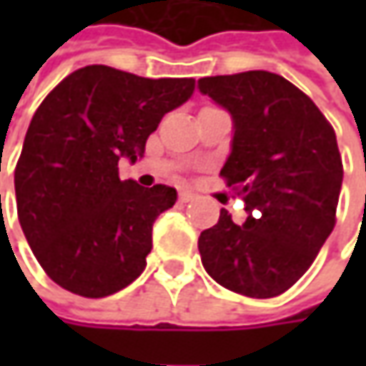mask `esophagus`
<instances>
[{"instance_id": "34e87169", "label": "esophagus", "mask_w": 366, "mask_h": 366, "mask_svg": "<svg viewBox=\"0 0 366 366\" xmlns=\"http://www.w3.org/2000/svg\"><path fill=\"white\" fill-rule=\"evenodd\" d=\"M179 199H181L183 204H187V202H191V199H195V193H191V191L187 189L179 191Z\"/></svg>"}]
</instances>
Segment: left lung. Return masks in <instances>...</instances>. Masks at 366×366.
<instances>
[{
  "mask_svg": "<svg viewBox=\"0 0 366 366\" xmlns=\"http://www.w3.org/2000/svg\"><path fill=\"white\" fill-rule=\"evenodd\" d=\"M199 92L234 124L219 175L244 199L246 222L226 209L199 236L207 274L222 287L267 300L287 291L336 224L342 159L316 104L269 71L199 79Z\"/></svg>",
  "mask_w": 366,
  "mask_h": 366,
  "instance_id": "1",
  "label": "left lung"
}]
</instances>
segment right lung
I'll use <instances>...</instances> for the list:
<instances>
[{"label": "right lung", "instance_id": "obj_1", "mask_svg": "<svg viewBox=\"0 0 366 366\" xmlns=\"http://www.w3.org/2000/svg\"><path fill=\"white\" fill-rule=\"evenodd\" d=\"M195 79H147L106 64L64 77L36 109L16 164L24 236L50 279L83 297L128 287L147 267L152 224L173 207L169 185L122 181L162 116Z\"/></svg>", "mask_w": 366, "mask_h": 366}]
</instances>
